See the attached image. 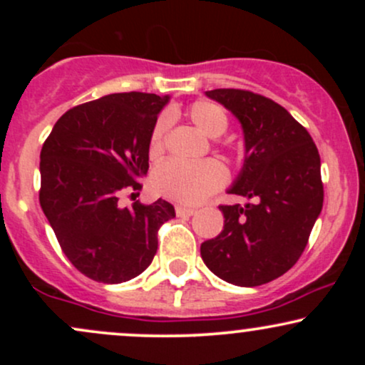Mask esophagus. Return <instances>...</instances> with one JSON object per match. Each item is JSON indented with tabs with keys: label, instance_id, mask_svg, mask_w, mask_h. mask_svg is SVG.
Listing matches in <instances>:
<instances>
[{
	"label": "esophagus",
	"instance_id": "obj_1",
	"mask_svg": "<svg viewBox=\"0 0 365 365\" xmlns=\"http://www.w3.org/2000/svg\"><path fill=\"white\" fill-rule=\"evenodd\" d=\"M175 211H177V216H194L195 215V209L185 207V206H177L175 207Z\"/></svg>",
	"mask_w": 365,
	"mask_h": 365
}]
</instances>
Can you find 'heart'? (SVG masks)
<instances>
[{"label":"heart","mask_w":365,"mask_h":365,"mask_svg":"<svg viewBox=\"0 0 365 365\" xmlns=\"http://www.w3.org/2000/svg\"><path fill=\"white\" fill-rule=\"evenodd\" d=\"M187 115L204 135L212 139L223 135L228 128V116L223 108L215 103L197 101L188 108ZM168 125V116H161L154 125L149 144L153 156L163 150ZM225 182L226 170L216 159H204L199 163L170 159L159 165L153 173V187L159 195L190 206L206 200L212 192L223 187Z\"/></svg>","instance_id":"b5f03b06"}]
</instances>
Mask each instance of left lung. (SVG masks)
Wrapping results in <instances>:
<instances>
[{
	"instance_id": "1",
	"label": "left lung",
	"mask_w": 365,
	"mask_h": 365,
	"mask_svg": "<svg viewBox=\"0 0 365 365\" xmlns=\"http://www.w3.org/2000/svg\"><path fill=\"white\" fill-rule=\"evenodd\" d=\"M206 96L240 121L245 156L228 194L245 206H220L225 226L200 245V257L217 278L259 287L299 261L321 215V158L312 137L278 103L240 89Z\"/></svg>"
}]
</instances>
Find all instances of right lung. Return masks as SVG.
I'll list each match as a JSON object with an SVG mask.
<instances>
[{"mask_svg":"<svg viewBox=\"0 0 365 365\" xmlns=\"http://www.w3.org/2000/svg\"><path fill=\"white\" fill-rule=\"evenodd\" d=\"M168 101L118 92L83 103L54 123L41 150V207L68 261L94 282L123 283L148 269L159 226L175 217L163 199L118 202L121 192L142 187L150 135Z\"/></svg>","mask_w":365,"mask_h":365,"instance_id":"add662e5","label":"right lung"}]
</instances>
